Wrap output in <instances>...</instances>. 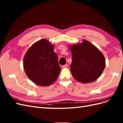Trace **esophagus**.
<instances>
[{
	"label": "esophagus",
	"mask_w": 123,
	"mask_h": 123,
	"mask_svg": "<svg viewBox=\"0 0 123 123\" xmlns=\"http://www.w3.org/2000/svg\"><path fill=\"white\" fill-rule=\"evenodd\" d=\"M68 67V64H65V65H63V66H62L63 68H67Z\"/></svg>",
	"instance_id": "esophagus-1"
}]
</instances>
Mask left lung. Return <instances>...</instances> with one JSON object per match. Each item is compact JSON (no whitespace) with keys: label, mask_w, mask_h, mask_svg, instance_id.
Returning a JSON list of instances; mask_svg holds the SVG:
<instances>
[{"label":"left lung","mask_w":123,"mask_h":123,"mask_svg":"<svg viewBox=\"0 0 123 123\" xmlns=\"http://www.w3.org/2000/svg\"><path fill=\"white\" fill-rule=\"evenodd\" d=\"M72 62L71 72L77 81L83 83L95 81L105 68L103 54L92 44L85 40L70 47Z\"/></svg>","instance_id":"obj_1"}]
</instances>
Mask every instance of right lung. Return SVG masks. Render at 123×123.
<instances>
[{
    "mask_svg": "<svg viewBox=\"0 0 123 123\" xmlns=\"http://www.w3.org/2000/svg\"><path fill=\"white\" fill-rule=\"evenodd\" d=\"M54 47L42 39L31 46L25 55L23 65L28 78L33 83L46 86L57 80L61 71Z\"/></svg>",
    "mask_w": 123,
    "mask_h": 123,
    "instance_id": "obj_1",
    "label": "right lung"
}]
</instances>
